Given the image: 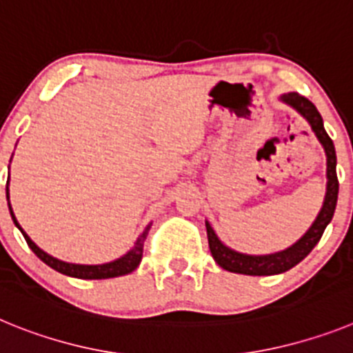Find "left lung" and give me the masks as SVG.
Instances as JSON below:
<instances>
[{
	"label": "left lung",
	"mask_w": 353,
	"mask_h": 353,
	"mask_svg": "<svg viewBox=\"0 0 353 353\" xmlns=\"http://www.w3.org/2000/svg\"><path fill=\"white\" fill-rule=\"evenodd\" d=\"M279 101L295 109L302 118H305V121L311 125V130L314 132L316 139L320 141V145L323 146V152H325L327 157V187L323 205L320 212H318L316 219L310 226V230L295 244L283 249V251L272 252V254H245V252H239L235 249L228 248L226 244L221 242L217 233L214 232V228L210 226V223L205 221V224H207L208 248H210L212 256H214L215 263L223 267L224 270H228V272L245 274V276H274V274L286 272V270H290L297 263H301L313 251L314 245L322 239L327 224L332 221V215H334L339 191L338 174H336V150L334 143H332L329 134L323 129L322 117H320L313 102L307 101L305 97L299 95L295 92L283 93L279 97Z\"/></svg>",
	"instance_id": "8db88e82"
}]
</instances>
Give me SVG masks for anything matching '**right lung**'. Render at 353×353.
<instances>
[{
  "label": "right lung",
  "instance_id": "add662e5",
  "mask_svg": "<svg viewBox=\"0 0 353 353\" xmlns=\"http://www.w3.org/2000/svg\"><path fill=\"white\" fill-rule=\"evenodd\" d=\"M10 162H12V159H10ZM6 199H10V196H8V185H6ZM8 208H10L12 221H14L15 226L21 230V233H23L24 239H26L28 245L31 248V251L35 252L37 256H39L43 263L49 265L51 269H54L56 272L65 274V276H70V277H77V279H109V277L125 276V274H130L132 270L138 269V265L141 263V258H143V245H145L146 235H148V230H150V226H152V223H150L148 226L143 230L141 235L138 236V240L134 242L132 249H130V251H127L123 256L117 258V260L108 261V263H101V265L68 263V261L58 260V258L51 256V254H48L46 251H42V249H40L39 245H37L35 242L30 239V236H28V233L24 232L23 228H21V224L17 223L10 203H8Z\"/></svg>",
  "mask_w": 353,
  "mask_h": 353
}]
</instances>
